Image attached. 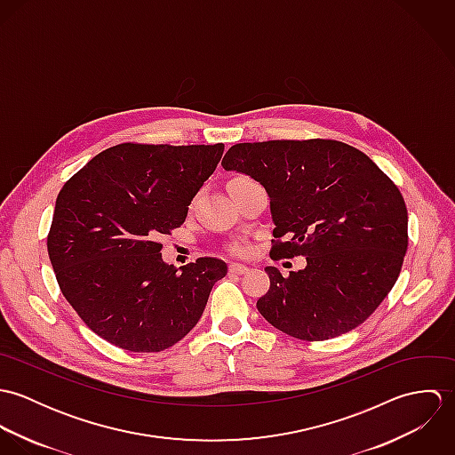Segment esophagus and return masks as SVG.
<instances>
[{
    "instance_id": "1",
    "label": "esophagus",
    "mask_w": 455,
    "mask_h": 455,
    "mask_svg": "<svg viewBox=\"0 0 455 455\" xmlns=\"http://www.w3.org/2000/svg\"><path fill=\"white\" fill-rule=\"evenodd\" d=\"M251 267L249 266H245V264H238V262H231L229 264V273H233V275H243V273H247Z\"/></svg>"
}]
</instances>
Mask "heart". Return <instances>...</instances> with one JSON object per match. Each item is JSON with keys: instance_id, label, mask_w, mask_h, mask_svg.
<instances>
[{"instance_id": "heart-1", "label": "heart", "mask_w": 455, "mask_h": 455, "mask_svg": "<svg viewBox=\"0 0 455 455\" xmlns=\"http://www.w3.org/2000/svg\"><path fill=\"white\" fill-rule=\"evenodd\" d=\"M240 180H245V179H243V177L233 179L231 184H233V182H240ZM247 251H249V247H247L243 242H235V243L229 245V252H231V254H236V256H243V254H247Z\"/></svg>"}]
</instances>
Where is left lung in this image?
I'll use <instances>...</instances> for the list:
<instances>
[{
	"mask_svg": "<svg viewBox=\"0 0 455 455\" xmlns=\"http://www.w3.org/2000/svg\"><path fill=\"white\" fill-rule=\"evenodd\" d=\"M222 168L251 175L269 196V258H307L289 276L266 267L260 315L305 341L363 324L394 287L408 249L397 186L364 152L323 138L236 143Z\"/></svg>",
	"mask_w": 455,
	"mask_h": 455,
	"instance_id": "left-lung-1",
	"label": "left lung"
}]
</instances>
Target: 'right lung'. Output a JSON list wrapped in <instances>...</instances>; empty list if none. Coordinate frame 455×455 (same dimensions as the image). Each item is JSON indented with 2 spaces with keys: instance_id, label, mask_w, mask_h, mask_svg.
Returning a JSON list of instances; mask_svg holds the SVG:
<instances>
[{
  "instance_id": "add662e5",
  "label": "right lung",
  "mask_w": 455,
  "mask_h": 455,
  "mask_svg": "<svg viewBox=\"0 0 455 455\" xmlns=\"http://www.w3.org/2000/svg\"><path fill=\"white\" fill-rule=\"evenodd\" d=\"M222 152V143H119L63 186L47 251L66 301L100 338L161 352L197 324L228 266L199 258L179 271L157 238L184 224Z\"/></svg>"
}]
</instances>
